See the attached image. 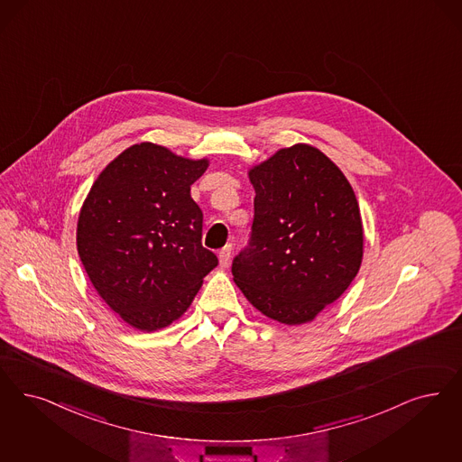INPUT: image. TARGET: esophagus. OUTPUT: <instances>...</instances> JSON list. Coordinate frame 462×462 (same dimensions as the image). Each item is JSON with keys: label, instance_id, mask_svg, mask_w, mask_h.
Returning <instances> with one entry per match:
<instances>
[{"label": "esophagus", "instance_id": "obj_1", "mask_svg": "<svg viewBox=\"0 0 462 462\" xmlns=\"http://www.w3.org/2000/svg\"><path fill=\"white\" fill-rule=\"evenodd\" d=\"M218 257H220V266L226 268L230 264V257H232V245L230 244L225 245L222 251L218 253Z\"/></svg>", "mask_w": 462, "mask_h": 462}]
</instances>
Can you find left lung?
Masks as SVG:
<instances>
[{"instance_id": "left-lung-1", "label": "left lung", "mask_w": 462, "mask_h": 462, "mask_svg": "<svg viewBox=\"0 0 462 462\" xmlns=\"http://www.w3.org/2000/svg\"><path fill=\"white\" fill-rule=\"evenodd\" d=\"M254 220L234 282L264 316L303 324L350 287L364 228L350 182L318 148L295 144L251 172Z\"/></svg>"}]
</instances>
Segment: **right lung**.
<instances>
[{"label": "right lung", "instance_id": "obj_1", "mask_svg": "<svg viewBox=\"0 0 462 462\" xmlns=\"http://www.w3.org/2000/svg\"><path fill=\"white\" fill-rule=\"evenodd\" d=\"M208 160L153 143L129 146L97 177L77 230L85 271L129 326L155 331L180 318L218 264L201 244L203 211L191 198Z\"/></svg>", "mask_w": 462, "mask_h": 462}]
</instances>
